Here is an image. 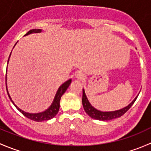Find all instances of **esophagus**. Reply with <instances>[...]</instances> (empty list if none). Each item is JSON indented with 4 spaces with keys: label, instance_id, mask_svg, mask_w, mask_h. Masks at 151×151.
<instances>
[{
    "label": "esophagus",
    "instance_id": "esophagus-1",
    "mask_svg": "<svg viewBox=\"0 0 151 151\" xmlns=\"http://www.w3.org/2000/svg\"><path fill=\"white\" fill-rule=\"evenodd\" d=\"M76 77H77L78 80H83L85 79L84 74H83V73H81V72L77 73V74H76Z\"/></svg>",
    "mask_w": 151,
    "mask_h": 151
}]
</instances>
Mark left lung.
Returning <instances> with one entry per match:
<instances>
[{
  "label": "left lung",
  "instance_id": "1",
  "mask_svg": "<svg viewBox=\"0 0 151 151\" xmlns=\"http://www.w3.org/2000/svg\"><path fill=\"white\" fill-rule=\"evenodd\" d=\"M137 99V96L134 99V101L130 104L128 105L126 107L119 109V110L113 111V112H101V111H99L96 109H95L93 106H91V104L88 101L86 95L85 93L84 90H83V99H82V101H83V105L85 112L90 117H91L92 118H94V119L99 120V121H109V120L119 118V117L124 115L130 109L131 106L133 105L134 103L135 102Z\"/></svg>",
  "mask_w": 151,
  "mask_h": 151
}]
</instances>
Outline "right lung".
Returning a JSON list of instances; mask_svg holds the SVG:
<instances>
[{
	"label": "right lung",
	"instance_id": "right-lung-1",
	"mask_svg": "<svg viewBox=\"0 0 151 151\" xmlns=\"http://www.w3.org/2000/svg\"><path fill=\"white\" fill-rule=\"evenodd\" d=\"M41 31H42V30H40V29H33V30H29V31L25 35V36H26V35H28V34H30V33H39V32H41ZM15 45H16V44H15ZM10 55H11V53H10ZM10 55H9V57H10ZM9 60H8V62H9ZM71 80H68V81H66V83H63V84L58 88V90L57 93H56L54 101H53L52 104L51 106H50V108H49V109H47L46 111H45V112H41V113L31 114V113H28V112H24V111H22V109H20L19 108H18L16 105L14 104V102L12 101V99H11V97H10L9 94V92H8V91H7V89H6V91H7V93H8L9 97L10 98L11 101H12V103L14 104V106H16L17 109L18 110H19V112L22 114V115H25V117H27V118H29V119L32 120V121H38V122H39V121H48V120L54 118V117L57 115V113L58 112L59 108H60V99H61L62 95H63V94L66 92L67 88H68V86H69V85L71 84Z\"/></svg>",
	"mask_w": 151,
	"mask_h": 151
}]
</instances>
